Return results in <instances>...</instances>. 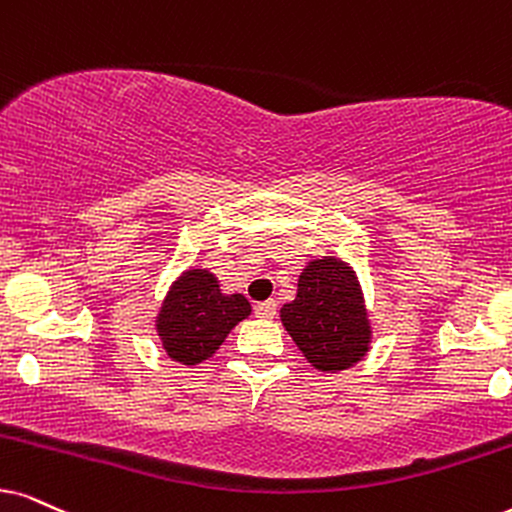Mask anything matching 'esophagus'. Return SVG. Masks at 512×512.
<instances>
[{"mask_svg": "<svg viewBox=\"0 0 512 512\" xmlns=\"http://www.w3.org/2000/svg\"><path fill=\"white\" fill-rule=\"evenodd\" d=\"M255 314L260 316V319H271V316L276 314V302H274V300L257 302V304H255Z\"/></svg>", "mask_w": 512, "mask_h": 512, "instance_id": "34e87169", "label": "esophagus"}]
</instances>
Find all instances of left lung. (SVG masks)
Masks as SVG:
<instances>
[{
  "instance_id": "obj_1",
  "label": "left lung",
  "mask_w": 512,
  "mask_h": 512,
  "mask_svg": "<svg viewBox=\"0 0 512 512\" xmlns=\"http://www.w3.org/2000/svg\"><path fill=\"white\" fill-rule=\"evenodd\" d=\"M281 323L304 359L323 373L352 368L371 345V321L359 278L340 257L307 262L297 295L281 307Z\"/></svg>"
}]
</instances>
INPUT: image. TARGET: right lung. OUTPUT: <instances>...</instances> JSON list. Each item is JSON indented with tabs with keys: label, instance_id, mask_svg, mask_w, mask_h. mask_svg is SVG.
<instances>
[{
	"label": "right lung",
	"instance_id": "1",
	"mask_svg": "<svg viewBox=\"0 0 512 512\" xmlns=\"http://www.w3.org/2000/svg\"><path fill=\"white\" fill-rule=\"evenodd\" d=\"M250 312V302L241 293L224 295L208 269H186L165 295L155 316V331L167 357L196 366L210 359L231 328Z\"/></svg>",
	"mask_w": 512,
	"mask_h": 512
}]
</instances>
